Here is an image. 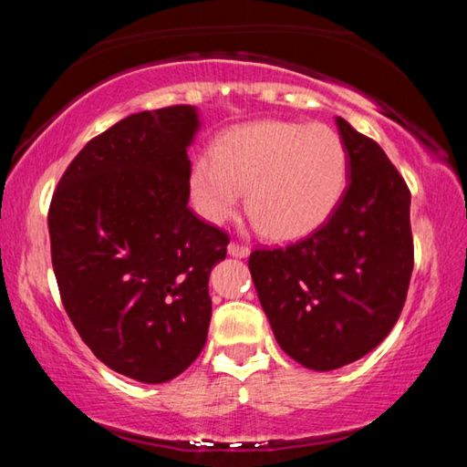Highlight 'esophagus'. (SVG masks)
<instances>
[{"mask_svg":"<svg viewBox=\"0 0 467 467\" xmlns=\"http://www.w3.org/2000/svg\"><path fill=\"white\" fill-rule=\"evenodd\" d=\"M228 253H231L233 257H247L249 253H251V249L247 247V244H241V243H231L228 244Z\"/></svg>","mask_w":467,"mask_h":467,"instance_id":"1","label":"esophagus"}]
</instances>
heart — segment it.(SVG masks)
Wrapping results in <instances>:
<instances>
[{
	"instance_id": "b5f03b06",
	"label": "heart",
	"mask_w": 467,
	"mask_h": 467,
	"mask_svg": "<svg viewBox=\"0 0 467 467\" xmlns=\"http://www.w3.org/2000/svg\"><path fill=\"white\" fill-rule=\"evenodd\" d=\"M348 154L327 125L262 121L226 131L210 156L197 158L189 189L200 214L220 224L239 208L274 241L313 233L344 193Z\"/></svg>"
}]
</instances>
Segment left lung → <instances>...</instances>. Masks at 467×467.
<instances>
[{
  "mask_svg": "<svg viewBox=\"0 0 467 467\" xmlns=\"http://www.w3.org/2000/svg\"><path fill=\"white\" fill-rule=\"evenodd\" d=\"M348 187L331 216L286 247L255 249L249 270L290 358L334 370L383 342L404 309L414 267L410 189L375 140L336 119Z\"/></svg>",
  "mask_w": 467,
  "mask_h": 467,
  "instance_id": "obj_1",
  "label": "left lung"
}]
</instances>
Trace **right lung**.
<instances>
[{
	"label": "right lung",
	"mask_w": 467,
	"mask_h": 467,
	"mask_svg": "<svg viewBox=\"0 0 467 467\" xmlns=\"http://www.w3.org/2000/svg\"><path fill=\"white\" fill-rule=\"evenodd\" d=\"M192 105L141 110L92 138L49 205L61 303L100 362L164 383L208 337L210 272L228 234L189 210Z\"/></svg>",
	"instance_id": "right-lung-1"
}]
</instances>
